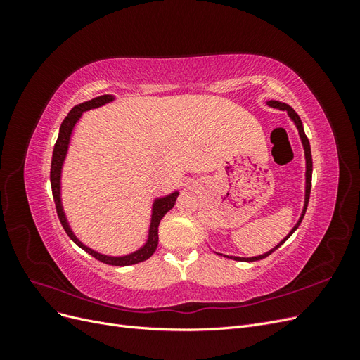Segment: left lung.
I'll return each mask as SVG.
<instances>
[{
  "mask_svg": "<svg viewBox=\"0 0 360 360\" xmlns=\"http://www.w3.org/2000/svg\"><path fill=\"white\" fill-rule=\"evenodd\" d=\"M267 105L271 106V108H276V110H281V111H287L288 117L292 120V123L296 124L297 130H299V135H300V139H302V146H303V150H304V160H307V172H304V204H303V210H302V214L299 217L297 224L292 226V230L288 233V236L284 238V240H281L274 249H270L269 252L263 254V255H258V257H249V258H243V257H230V255H224L226 258H231V259H236V261H246V263H250V261H258V259H263L266 257H269L271 252H275V250L282 245L285 243L287 238L297 230L303 216H304V212H307L308 209V202H309V193H311V180H312V156H311V146H309V139L307 138V135H304V130H303V124H302V120L300 117L297 115V112L292 110V108L287 103H282V102H278V101H267ZM222 255V254H219Z\"/></svg>",
  "mask_w": 360,
  "mask_h": 360,
  "instance_id": "1",
  "label": "left lung"
}]
</instances>
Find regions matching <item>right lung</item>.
<instances>
[{
    "label": "right lung",
    "instance_id": "1",
    "mask_svg": "<svg viewBox=\"0 0 360 360\" xmlns=\"http://www.w3.org/2000/svg\"><path fill=\"white\" fill-rule=\"evenodd\" d=\"M112 101H114V96H111V94H103V96H99V97H94V99H91L89 102H84V103L73 106L70 112L68 114V117L63 120V123L60 126V134H58V138H57V143H56V146H53V151H52L51 188H52V197H53V201H56V207H57L58 219H60V222L64 228V231L68 233V236L72 238V240L76 245H78L81 249H84L85 252H89L96 259L102 261V263H105V264H110V266H132V264L141 263V261L148 259L151 255L155 254V250H156L158 243H159V234H158L159 224L162 221V217L172 209L174 204H176V200L179 197L177 191L167 195V197L155 200L153 209H151V222H150L147 242L144 243V246H141L138 250H135V252L123 255V257L103 255V254L96 252V250H93L91 248L85 246L79 240V238L73 234L72 228L68 222V217H66V214H64L63 204H61V171H63L64 159H66L68 150H69L73 127H75L76 123H78V120L81 118L82 112L89 111V110H94V108L103 106L105 103H110Z\"/></svg>",
    "mask_w": 360,
    "mask_h": 360
}]
</instances>
